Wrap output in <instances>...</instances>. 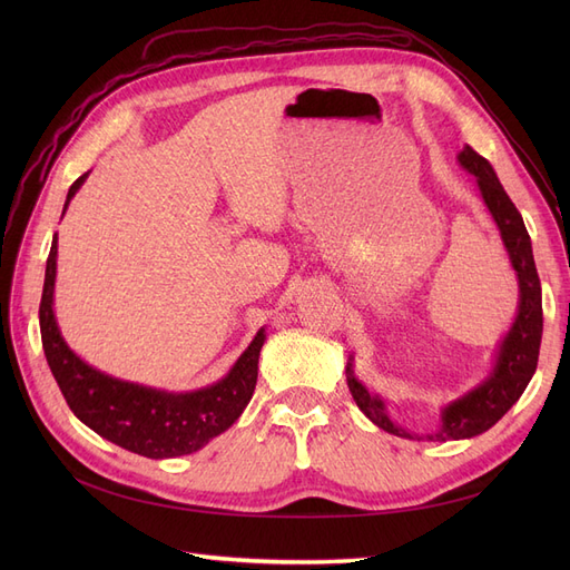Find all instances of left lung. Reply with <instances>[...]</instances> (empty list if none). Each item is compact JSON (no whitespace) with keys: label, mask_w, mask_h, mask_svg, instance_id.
<instances>
[{"label":"left lung","mask_w":570,"mask_h":570,"mask_svg":"<svg viewBox=\"0 0 570 570\" xmlns=\"http://www.w3.org/2000/svg\"><path fill=\"white\" fill-rule=\"evenodd\" d=\"M459 164L475 176L482 202L488 204L497 228L502 233V243L509 252L515 278H519V314H515L511 331L507 333L502 344H499L492 373L478 387L465 392L452 404H446L442 409L440 428L435 433L428 435H413L409 430L392 423L385 411V402L377 394H371L356 381L350 361L347 385L356 406L364 411L366 419H371L377 428H383L385 433L406 440L446 442L485 433V430H490L515 402L521 400L534 368H538L542 342V287L538 268H534L532 245L523 216L504 193L502 183H499L494 168L485 157H480L475 149L465 145L459 151Z\"/></svg>","instance_id":"obj_1"}]
</instances>
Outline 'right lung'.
<instances>
[{"mask_svg":"<svg viewBox=\"0 0 570 570\" xmlns=\"http://www.w3.org/2000/svg\"><path fill=\"white\" fill-rule=\"evenodd\" d=\"M85 178L88 174L68 189L63 212ZM55 278L57 235L47 256L40 302L42 350L66 404L97 435L147 459H170L202 450L239 419L256 387L258 352L266 340L264 327L223 381L180 394L154 390L101 373L68 350L55 318Z\"/></svg>","mask_w":570,"mask_h":570,"instance_id":"right-lung-1","label":"right lung"}]
</instances>
